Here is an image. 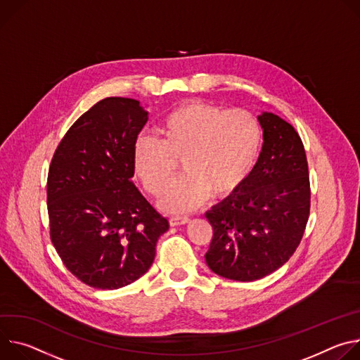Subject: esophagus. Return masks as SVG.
Listing matches in <instances>:
<instances>
[{
	"instance_id": "1",
	"label": "esophagus",
	"mask_w": 360,
	"mask_h": 360,
	"mask_svg": "<svg viewBox=\"0 0 360 360\" xmlns=\"http://www.w3.org/2000/svg\"><path fill=\"white\" fill-rule=\"evenodd\" d=\"M169 221L172 226H183V224H187L190 219L187 216H172Z\"/></svg>"
}]
</instances>
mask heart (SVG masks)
Listing matches in <instances>:
<instances>
[{
	"label": "heart",
	"mask_w": 360,
	"mask_h": 360,
	"mask_svg": "<svg viewBox=\"0 0 360 360\" xmlns=\"http://www.w3.org/2000/svg\"><path fill=\"white\" fill-rule=\"evenodd\" d=\"M262 144L260 124L243 110L224 111L206 101H187L157 127V139L141 136L133 146V169L146 190L162 194L182 160L185 174L162 195L160 209L184 213L209 194L224 197L250 173Z\"/></svg>",
	"instance_id": "obj_1"
}]
</instances>
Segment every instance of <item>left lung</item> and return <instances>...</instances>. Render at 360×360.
I'll return each mask as SVG.
<instances>
[{
    "instance_id": "obj_1",
    "label": "left lung",
    "mask_w": 360,
    "mask_h": 360,
    "mask_svg": "<svg viewBox=\"0 0 360 360\" xmlns=\"http://www.w3.org/2000/svg\"><path fill=\"white\" fill-rule=\"evenodd\" d=\"M263 146L240 188L206 213L213 238L206 263L216 274L253 282L282 267L309 219L310 183L303 143L273 112L259 117Z\"/></svg>"
}]
</instances>
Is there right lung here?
I'll list each match as a JSON object with an SVG mask.
<instances>
[{
    "mask_svg": "<svg viewBox=\"0 0 360 360\" xmlns=\"http://www.w3.org/2000/svg\"><path fill=\"white\" fill-rule=\"evenodd\" d=\"M147 120L140 101L107 97L70 127L51 160V242L65 267L94 289L136 282L169 230L131 180L133 146Z\"/></svg>",
    "mask_w": 360,
    "mask_h": 360,
    "instance_id": "1",
    "label": "right lung"
}]
</instances>
